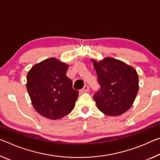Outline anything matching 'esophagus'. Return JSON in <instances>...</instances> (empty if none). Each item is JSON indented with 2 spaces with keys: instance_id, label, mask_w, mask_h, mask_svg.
<instances>
[{
  "instance_id": "esophagus-1",
  "label": "esophagus",
  "mask_w": 160,
  "mask_h": 160,
  "mask_svg": "<svg viewBox=\"0 0 160 160\" xmlns=\"http://www.w3.org/2000/svg\"><path fill=\"white\" fill-rule=\"evenodd\" d=\"M89 90V87L88 85H85L82 90H81V92H87Z\"/></svg>"
}]
</instances>
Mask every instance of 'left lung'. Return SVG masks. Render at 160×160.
Masks as SVG:
<instances>
[{
  "label": "left lung",
  "mask_w": 160,
  "mask_h": 160,
  "mask_svg": "<svg viewBox=\"0 0 160 160\" xmlns=\"http://www.w3.org/2000/svg\"><path fill=\"white\" fill-rule=\"evenodd\" d=\"M100 89L93 96L99 110L108 116L127 112L139 90L137 71L130 65L112 58L100 61L92 59Z\"/></svg>",
  "instance_id": "obj_1"
}]
</instances>
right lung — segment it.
<instances>
[{
    "instance_id": "add662e5",
    "label": "right lung",
    "mask_w": 160,
    "mask_h": 160,
    "mask_svg": "<svg viewBox=\"0 0 160 160\" xmlns=\"http://www.w3.org/2000/svg\"><path fill=\"white\" fill-rule=\"evenodd\" d=\"M68 65L55 58L35 64L27 75L26 88L35 110L50 120H58L75 108L78 90L66 76Z\"/></svg>"
}]
</instances>
